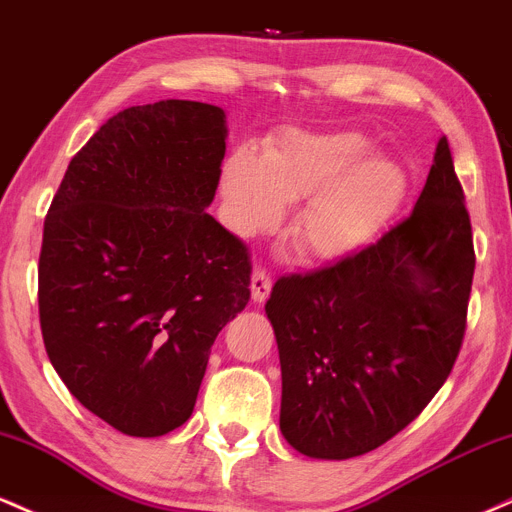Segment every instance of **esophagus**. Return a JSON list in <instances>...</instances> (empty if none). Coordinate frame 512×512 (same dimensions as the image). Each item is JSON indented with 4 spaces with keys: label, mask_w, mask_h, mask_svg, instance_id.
I'll return each instance as SVG.
<instances>
[{
    "label": "esophagus",
    "mask_w": 512,
    "mask_h": 512,
    "mask_svg": "<svg viewBox=\"0 0 512 512\" xmlns=\"http://www.w3.org/2000/svg\"><path fill=\"white\" fill-rule=\"evenodd\" d=\"M250 291H252V301L255 303L267 301L269 291H272V276L264 272V269H255L250 279Z\"/></svg>",
    "instance_id": "1"
}]
</instances>
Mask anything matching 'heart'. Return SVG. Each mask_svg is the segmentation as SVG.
<instances>
[{"mask_svg":"<svg viewBox=\"0 0 512 512\" xmlns=\"http://www.w3.org/2000/svg\"><path fill=\"white\" fill-rule=\"evenodd\" d=\"M366 134L291 132L257 158L238 151L221 168L226 223L238 236L274 228L284 204L303 202L289 236L305 260L339 262L368 248L409 195L407 170L375 156Z\"/></svg>","mask_w":512,"mask_h":512,"instance_id":"heart-1","label":"heart"}]
</instances>
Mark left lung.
Wrapping results in <instances>:
<instances>
[{"instance_id": "obj_1", "label": "left lung", "mask_w": 512, "mask_h": 512, "mask_svg": "<svg viewBox=\"0 0 512 512\" xmlns=\"http://www.w3.org/2000/svg\"><path fill=\"white\" fill-rule=\"evenodd\" d=\"M472 276V223L440 137L407 221L332 267L274 284L264 310L279 346L286 443L349 460L409 426L455 366Z\"/></svg>"}]
</instances>
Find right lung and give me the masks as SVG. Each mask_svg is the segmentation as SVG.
Here are the masks:
<instances>
[{"label": "right lung", "mask_w": 512, "mask_h": 512, "mask_svg": "<svg viewBox=\"0 0 512 512\" xmlns=\"http://www.w3.org/2000/svg\"><path fill=\"white\" fill-rule=\"evenodd\" d=\"M226 137L209 103L122 110L72 158L45 219V351L67 390L127 436L190 419L216 334L250 301L248 250L207 214Z\"/></svg>", "instance_id": "add662e5"}]
</instances>
